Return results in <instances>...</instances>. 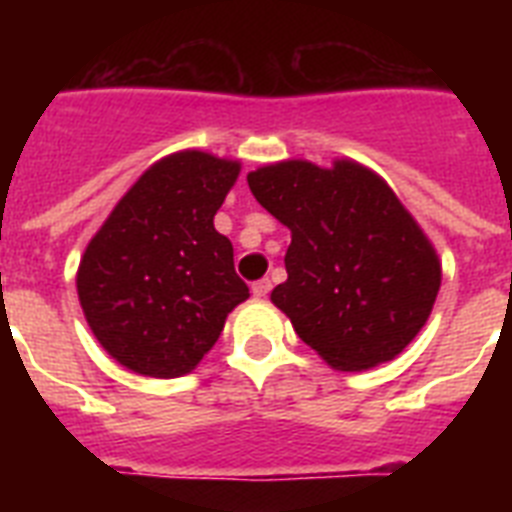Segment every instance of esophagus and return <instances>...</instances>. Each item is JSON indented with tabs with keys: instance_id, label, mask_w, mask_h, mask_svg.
<instances>
[{
	"instance_id": "esophagus-1",
	"label": "esophagus",
	"mask_w": 512,
	"mask_h": 512,
	"mask_svg": "<svg viewBox=\"0 0 512 512\" xmlns=\"http://www.w3.org/2000/svg\"><path fill=\"white\" fill-rule=\"evenodd\" d=\"M268 292H271V281L268 279H260L252 284V295L257 297V300H263V297H268Z\"/></svg>"
}]
</instances>
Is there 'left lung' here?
Segmentation results:
<instances>
[{
  "mask_svg": "<svg viewBox=\"0 0 512 512\" xmlns=\"http://www.w3.org/2000/svg\"><path fill=\"white\" fill-rule=\"evenodd\" d=\"M255 199L292 231L271 303L332 369L401 353L428 321L441 260L385 180L353 159H287L249 172Z\"/></svg>",
  "mask_w": 512,
  "mask_h": 512,
  "instance_id": "left-lung-1",
  "label": "left lung"
}]
</instances>
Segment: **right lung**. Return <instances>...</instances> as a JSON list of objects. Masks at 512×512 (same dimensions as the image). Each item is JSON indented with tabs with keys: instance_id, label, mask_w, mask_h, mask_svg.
Masks as SVG:
<instances>
[{
	"instance_id": "add662e5",
	"label": "right lung",
	"mask_w": 512,
	"mask_h": 512,
	"mask_svg": "<svg viewBox=\"0 0 512 512\" xmlns=\"http://www.w3.org/2000/svg\"><path fill=\"white\" fill-rule=\"evenodd\" d=\"M241 162L177 151L116 201L76 271L84 319L108 356L143 377L193 372L249 297L215 215Z\"/></svg>"
}]
</instances>
